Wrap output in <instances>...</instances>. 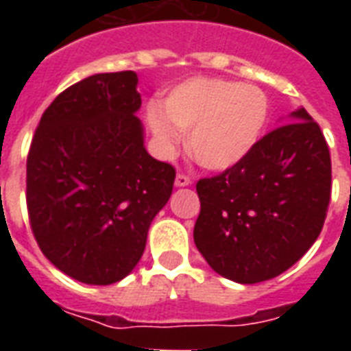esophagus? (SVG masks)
Masks as SVG:
<instances>
[{"instance_id":"34e87169","label":"esophagus","mask_w":351,"mask_h":351,"mask_svg":"<svg viewBox=\"0 0 351 351\" xmlns=\"http://www.w3.org/2000/svg\"><path fill=\"white\" fill-rule=\"evenodd\" d=\"M189 184H191V178H189V176L176 175V178H175L176 187H186V186H189Z\"/></svg>"}]
</instances>
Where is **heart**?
<instances>
[{
  "label": "heart",
  "mask_w": 351,
  "mask_h": 351,
  "mask_svg": "<svg viewBox=\"0 0 351 351\" xmlns=\"http://www.w3.org/2000/svg\"><path fill=\"white\" fill-rule=\"evenodd\" d=\"M269 117L264 90L233 80L195 76L175 85L162 107L149 106L147 123L164 151L187 132V149L200 167L228 171L261 142Z\"/></svg>",
  "instance_id": "1"
}]
</instances>
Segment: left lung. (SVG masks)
I'll list each match as a JSON object with an SVG mask.
<instances>
[{
    "label": "left lung",
    "instance_id": "8db88e82",
    "mask_svg": "<svg viewBox=\"0 0 351 351\" xmlns=\"http://www.w3.org/2000/svg\"><path fill=\"white\" fill-rule=\"evenodd\" d=\"M332 191V160L304 107L261 138L244 162L197 184L193 239L209 266L239 284L277 277L310 250Z\"/></svg>",
    "mask_w": 351,
    "mask_h": 351
}]
</instances>
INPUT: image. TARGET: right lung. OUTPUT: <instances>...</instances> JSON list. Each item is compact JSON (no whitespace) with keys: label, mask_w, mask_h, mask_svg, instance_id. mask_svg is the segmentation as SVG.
I'll return each mask as SVG.
<instances>
[{"label":"right lung","mask_w":351,"mask_h":351,"mask_svg":"<svg viewBox=\"0 0 351 351\" xmlns=\"http://www.w3.org/2000/svg\"><path fill=\"white\" fill-rule=\"evenodd\" d=\"M134 71L95 74L47 107L27 158V208L43 255L74 280L127 277L175 169L143 145Z\"/></svg>","instance_id":"right-lung-1"}]
</instances>
